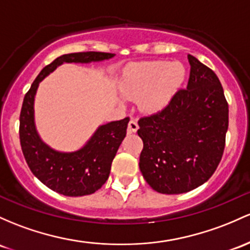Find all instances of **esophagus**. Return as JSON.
<instances>
[{"instance_id": "esophagus-1", "label": "esophagus", "mask_w": 250, "mask_h": 250, "mask_svg": "<svg viewBox=\"0 0 250 250\" xmlns=\"http://www.w3.org/2000/svg\"><path fill=\"white\" fill-rule=\"evenodd\" d=\"M139 129V125L135 120H130L128 123V134L136 133V130Z\"/></svg>"}]
</instances>
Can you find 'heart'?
<instances>
[{
  "instance_id": "obj_1",
  "label": "heart",
  "mask_w": 250,
  "mask_h": 250,
  "mask_svg": "<svg viewBox=\"0 0 250 250\" xmlns=\"http://www.w3.org/2000/svg\"><path fill=\"white\" fill-rule=\"evenodd\" d=\"M185 77L182 62H136L125 71L119 89L128 100H141V106L146 111L156 112L172 102Z\"/></svg>"
}]
</instances>
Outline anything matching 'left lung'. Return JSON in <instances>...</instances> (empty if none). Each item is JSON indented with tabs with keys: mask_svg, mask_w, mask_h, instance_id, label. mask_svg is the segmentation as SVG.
Here are the masks:
<instances>
[{
	"mask_svg": "<svg viewBox=\"0 0 250 250\" xmlns=\"http://www.w3.org/2000/svg\"><path fill=\"white\" fill-rule=\"evenodd\" d=\"M186 89L155 114L139 120L144 141L140 171L156 192L179 194L198 188L217 168L229 123V108L218 77L188 54Z\"/></svg>",
	"mask_w": 250,
	"mask_h": 250,
	"instance_id": "left-lung-1",
	"label": "left lung"
}]
</instances>
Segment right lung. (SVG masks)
Segmentation results:
<instances>
[{
  "instance_id": "right-lung-1",
  "label": "right lung",
  "mask_w": 250,
  "mask_h": 250,
  "mask_svg": "<svg viewBox=\"0 0 250 250\" xmlns=\"http://www.w3.org/2000/svg\"><path fill=\"white\" fill-rule=\"evenodd\" d=\"M104 52H78L60 56L45 66L24 95L20 114V144L32 173L48 188L68 197L94 193L110 174L111 163L127 134L129 117L100 125L84 147L76 152H57L38 134L34 123V98L39 83L64 62H91L110 59Z\"/></svg>"
}]
</instances>
